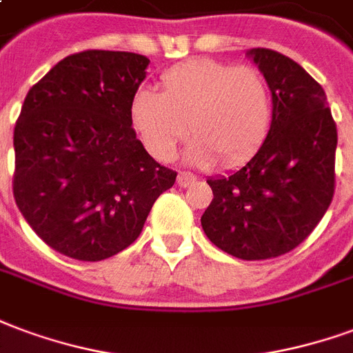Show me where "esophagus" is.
Masks as SVG:
<instances>
[{
  "mask_svg": "<svg viewBox=\"0 0 353 353\" xmlns=\"http://www.w3.org/2000/svg\"><path fill=\"white\" fill-rule=\"evenodd\" d=\"M196 181V177L192 176V174H189V172H179L177 174V185L179 187H189V185H192Z\"/></svg>",
  "mask_w": 353,
  "mask_h": 353,
  "instance_id": "obj_1",
  "label": "esophagus"
}]
</instances>
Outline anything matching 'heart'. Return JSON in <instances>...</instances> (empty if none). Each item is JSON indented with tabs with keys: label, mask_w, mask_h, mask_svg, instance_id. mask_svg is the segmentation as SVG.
Masks as SVG:
<instances>
[{
	"label": "heart",
	"mask_w": 353,
	"mask_h": 353,
	"mask_svg": "<svg viewBox=\"0 0 353 353\" xmlns=\"http://www.w3.org/2000/svg\"><path fill=\"white\" fill-rule=\"evenodd\" d=\"M161 91H137L132 125L151 155L168 161L190 132L192 163L236 166L249 161L271 127L273 106L262 72L250 65L190 59L161 77Z\"/></svg>",
	"instance_id": "1"
}]
</instances>
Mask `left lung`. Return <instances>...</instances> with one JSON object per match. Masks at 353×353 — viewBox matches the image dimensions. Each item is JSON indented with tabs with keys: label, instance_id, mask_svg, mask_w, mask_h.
I'll return each mask as SVG.
<instances>
[{
	"label": "left lung",
	"instance_id": "1",
	"mask_svg": "<svg viewBox=\"0 0 353 353\" xmlns=\"http://www.w3.org/2000/svg\"><path fill=\"white\" fill-rule=\"evenodd\" d=\"M249 56L271 90V129L241 170L208 179L213 200L202 228L232 256L270 260L305 241L330 208L336 125L322 85L301 65L270 48Z\"/></svg>",
	"mask_w": 353,
	"mask_h": 353
}]
</instances>
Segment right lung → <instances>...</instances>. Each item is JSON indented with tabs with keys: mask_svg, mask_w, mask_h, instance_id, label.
<instances>
[{
	"mask_svg": "<svg viewBox=\"0 0 353 353\" xmlns=\"http://www.w3.org/2000/svg\"><path fill=\"white\" fill-rule=\"evenodd\" d=\"M148 63L132 52H78L26 95L14 125L12 194L59 254L99 262L121 252L176 183V172L153 161L132 129L130 104Z\"/></svg>",
	"mask_w": 353,
	"mask_h": 353,
	"instance_id": "add662e5",
	"label": "right lung"
}]
</instances>
